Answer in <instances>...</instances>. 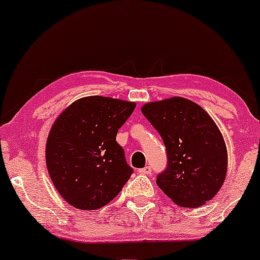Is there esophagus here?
Here are the masks:
<instances>
[{
	"label": "esophagus",
	"instance_id": "1",
	"mask_svg": "<svg viewBox=\"0 0 260 260\" xmlns=\"http://www.w3.org/2000/svg\"><path fill=\"white\" fill-rule=\"evenodd\" d=\"M151 171H153V169H151V166H145V168L138 170L139 174H144V175L151 174Z\"/></svg>",
	"mask_w": 260,
	"mask_h": 260
}]
</instances>
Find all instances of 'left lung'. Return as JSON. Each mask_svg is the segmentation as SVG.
<instances>
[{"instance_id":"8db88e82","label":"left lung","mask_w":260,"mask_h":260,"mask_svg":"<svg viewBox=\"0 0 260 260\" xmlns=\"http://www.w3.org/2000/svg\"><path fill=\"white\" fill-rule=\"evenodd\" d=\"M143 115L157 131L168 165L156 184L176 204L201 207L216 196L228 171V151L219 128L201 106L183 98L145 104Z\"/></svg>"}]
</instances>
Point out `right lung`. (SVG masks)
I'll list each match as a JSON object with an SVG mask.
<instances>
[{
    "mask_svg": "<svg viewBox=\"0 0 260 260\" xmlns=\"http://www.w3.org/2000/svg\"><path fill=\"white\" fill-rule=\"evenodd\" d=\"M136 104L105 96L74 101L59 115L46 143L53 186L74 208L95 210L115 198L133 174L116 142Z\"/></svg>",
    "mask_w": 260,
    "mask_h": 260,
    "instance_id": "right-lung-1",
    "label": "right lung"
}]
</instances>
